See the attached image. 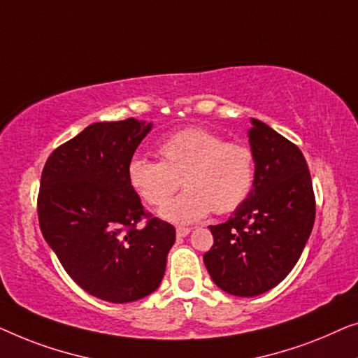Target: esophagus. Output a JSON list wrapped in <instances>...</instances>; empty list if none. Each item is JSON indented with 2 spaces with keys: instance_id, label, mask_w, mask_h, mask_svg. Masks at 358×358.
I'll return each mask as SVG.
<instances>
[{
  "instance_id": "esophagus-1",
  "label": "esophagus",
  "mask_w": 358,
  "mask_h": 358,
  "mask_svg": "<svg viewBox=\"0 0 358 358\" xmlns=\"http://www.w3.org/2000/svg\"><path fill=\"white\" fill-rule=\"evenodd\" d=\"M189 231H191V229H188V227H178L177 229V236H178V238H183V236L189 235Z\"/></svg>"
}]
</instances>
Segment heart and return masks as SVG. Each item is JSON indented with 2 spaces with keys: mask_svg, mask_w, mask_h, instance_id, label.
<instances>
[{
  "mask_svg": "<svg viewBox=\"0 0 358 358\" xmlns=\"http://www.w3.org/2000/svg\"><path fill=\"white\" fill-rule=\"evenodd\" d=\"M160 162L134 157L128 164V181L144 203L160 208L178 189L185 191L160 210L172 224L188 225L213 210L238 209L255 186L256 160L246 144L229 143L214 131L189 127L159 144Z\"/></svg>",
  "mask_w": 358,
  "mask_h": 358,
  "instance_id": "b5f03b06",
  "label": "heart"
}]
</instances>
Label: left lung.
I'll return each instance as SVG.
<instances>
[{
	"instance_id": "obj_1",
	"label": "left lung",
	"mask_w": 358,
	"mask_h": 358,
	"mask_svg": "<svg viewBox=\"0 0 358 358\" xmlns=\"http://www.w3.org/2000/svg\"><path fill=\"white\" fill-rule=\"evenodd\" d=\"M256 160L250 198L227 222L209 225L214 245L204 264L230 295L256 296L280 284L310 238L316 204L301 150L268 124L251 118Z\"/></svg>"
}]
</instances>
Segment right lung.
<instances>
[{
    "label": "right lung",
    "mask_w": 358,
    "mask_h": 358,
    "mask_svg": "<svg viewBox=\"0 0 358 358\" xmlns=\"http://www.w3.org/2000/svg\"><path fill=\"white\" fill-rule=\"evenodd\" d=\"M150 129L134 118L92 123L53 150L40 180L43 238L80 289L112 303L152 294L175 243L173 225L145 213L128 181V164Z\"/></svg>",
    "instance_id": "obj_1"
}]
</instances>
